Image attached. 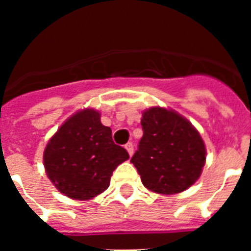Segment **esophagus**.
Listing matches in <instances>:
<instances>
[{"label": "esophagus", "instance_id": "esophagus-1", "mask_svg": "<svg viewBox=\"0 0 251 251\" xmlns=\"http://www.w3.org/2000/svg\"><path fill=\"white\" fill-rule=\"evenodd\" d=\"M124 147H126V150L128 151V153H129V156H132L133 152H134V146H133L132 142H128L127 145L124 146Z\"/></svg>", "mask_w": 251, "mask_h": 251}]
</instances>
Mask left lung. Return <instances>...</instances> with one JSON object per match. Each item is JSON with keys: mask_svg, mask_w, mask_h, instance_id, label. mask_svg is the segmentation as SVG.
Listing matches in <instances>:
<instances>
[{"mask_svg": "<svg viewBox=\"0 0 251 251\" xmlns=\"http://www.w3.org/2000/svg\"><path fill=\"white\" fill-rule=\"evenodd\" d=\"M143 137L132 162L142 183L162 195L182 192L196 182L206 161L200 133L172 109L153 106L141 119Z\"/></svg>", "mask_w": 251, "mask_h": 251, "instance_id": "left-lung-1", "label": "left lung"}]
</instances>
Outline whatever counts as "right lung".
Masks as SVG:
<instances>
[{"label": "right lung", "mask_w": 251, "mask_h": 251, "mask_svg": "<svg viewBox=\"0 0 251 251\" xmlns=\"http://www.w3.org/2000/svg\"><path fill=\"white\" fill-rule=\"evenodd\" d=\"M129 154L115 145L112 129L94 109L76 112L51 137L44 151L50 181L65 196L90 200L109 187L113 171Z\"/></svg>", "instance_id": "add662e5"}]
</instances>
